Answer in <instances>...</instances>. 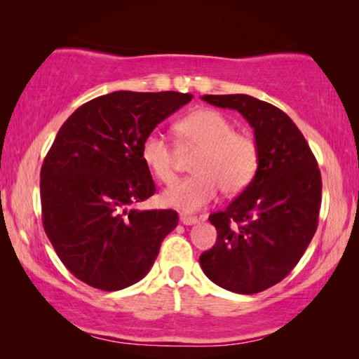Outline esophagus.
<instances>
[{"mask_svg": "<svg viewBox=\"0 0 359 359\" xmlns=\"http://www.w3.org/2000/svg\"><path fill=\"white\" fill-rule=\"evenodd\" d=\"M198 222H199L198 217H191V215H185V214L180 215V223L185 224V226H190V224H196Z\"/></svg>", "mask_w": 359, "mask_h": 359, "instance_id": "34e87169", "label": "esophagus"}]
</instances>
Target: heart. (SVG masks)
<instances>
[{"instance_id":"heart-1","label":"heart","mask_w":359,"mask_h":359,"mask_svg":"<svg viewBox=\"0 0 359 359\" xmlns=\"http://www.w3.org/2000/svg\"><path fill=\"white\" fill-rule=\"evenodd\" d=\"M214 109H201L177 123L180 147L199 149L191 163L190 177L175 182L163 193V203L184 212L205 208L222 190L239 193L250 184L258 168L257 142ZM145 166L161 184L175 179V154L166 137L158 131L149 133L141 145Z\"/></svg>"}]
</instances>
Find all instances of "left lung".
I'll return each mask as SVG.
<instances>
[{
  "label": "left lung",
  "instance_id": "obj_1",
  "mask_svg": "<svg viewBox=\"0 0 359 359\" xmlns=\"http://www.w3.org/2000/svg\"><path fill=\"white\" fill-rule=\"evenodd\" d=\"M209 104L234 109L253 128L258 168L226 209L209 217L217 242L199 257L218 287L255 294L287 277L318 224L321 174L302 133L280 109L248 95H204Z\"/></svg>",
  "mask_w": 359,
  "mask_h": 359
}]
</instances>
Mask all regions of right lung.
I'll return each mask as SVG.
<instances>
[{"label":"right lung","instance_id":"obj_1","mask_svg":"<svg viewBox=\"0 0 359 359\" xmlns=\"http://www.w3.org/2000/svg\"><path fill=\"white\" fill-rule=\"evenodd\" d=\"M191 98L120 90L85 102L60 128L41 168L42 224L79 280L117 291L149 274L179 215L135 209L155 193L141 145Z\"/></svg>","mask_w":359,"mask_h":359}]
</instances>
